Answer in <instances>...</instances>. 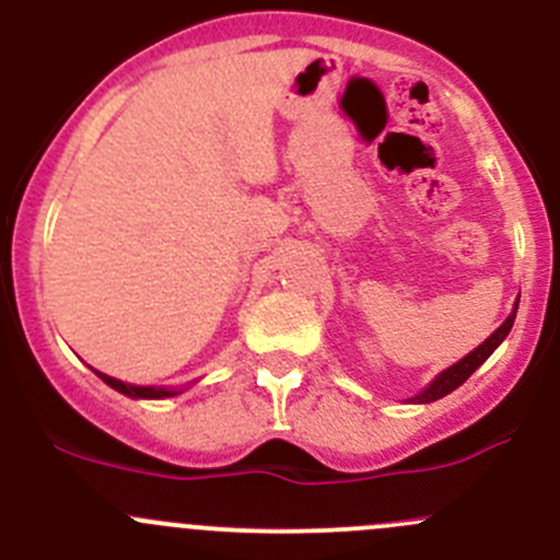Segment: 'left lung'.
I'll list each match as a JSON object with an SVG mask.
<instances>
[{"label":"left lung","instance_id":"obj_1","mask_svg":"<svg viewBox=\"0 0 560 560\" xmlns=\"http://www.w3.org/2000/svg\"><path fill=\"white\" fill-rule=\"evenodd\" d=\"M515 314H517V306H515V312H512L510 316H506L504 319V325L499 327V330L493 332V336L488 338V341L485 343H479L477 349H474V352H468L466 358L460 360V363H455V365H450L447 371H442V374L436 376V380L431 382V385H428L425 389H422L420 395H415V404H431V400H439V398H444V395H450L453 393L455 387H460L463 382L468 380V376L474 374V371L479 369V365L485 363V360L490 358V354H493V349L499 347L501 341H504L506 336H510V330H512V325H515Z\"/></svg>","mask_w":560,"mask_h":560}]
</instances>
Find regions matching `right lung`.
<instances>
[{
  "instance_id": "right-lung-1",
  "label": "right lung",
  "mask_w": 560,
  "mask_h": 560,
  "mask_svg": "<svg viewBox=\"0 0 560 560\" xmlns=\"http://www.w3.org/2000/svg\"><path fill=\"white\" fill-rule=\"evenodd\" d=\"M94 374H97L100 380L105 382V385H110L113 389H118V393L129 395V398H167V395H175L173 389H162V387H135V385H124V382L113 380V376H107V374H100V371H94Z\"/></svg>"
}]
</instances>
